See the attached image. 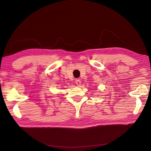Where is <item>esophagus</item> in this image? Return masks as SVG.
<instances>
[{
	"mask_svg": "<svg viewBox=\"0 0 151 151\" xmlns=\"http://www.w3.org/2000/svg\"><path fill=\"white\" fill-rule=\"evenodd\" d=\"M76 84H77V86H80V85H81V81L80 79H77L76 80Z\"/></svg>",
	"mask_w": 151,
	"mask_h": 151,
	"instance_id": "34e87169",
	"label": "esophagus"
}]
</instances>
